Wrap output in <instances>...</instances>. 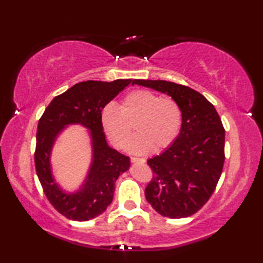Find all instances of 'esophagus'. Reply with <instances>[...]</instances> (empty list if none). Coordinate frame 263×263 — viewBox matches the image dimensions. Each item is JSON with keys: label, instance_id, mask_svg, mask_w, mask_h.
<instances>
[{"label": "esophagus", "instance_id": "34e87169", "mask_svg": "<svg viewBox=\"0 0 263 263\" xmlns=\"http://www.w3.org/2000/svg\"><path fill=\"white\" fill-rule=\"evenodd\" d=\"M130 160H131V163H144V159L137 158V157H131Z\"/></svg>", "mask_w": 263, "mask_h": 263}]
</instances>
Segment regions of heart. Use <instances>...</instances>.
<instances>
[{
    "instance_id": "1",
    "label": "heart",
    "mask_w": 263,
    "mask_h": 263,
    "mask_svg": "<svg viewBox=\"0 0 263 263\" xmlns=\"http://www.w3.org/2000/svg\"><path fill=\"white\" fill-rule=\"evenodd\" d=\"M100 121L106 136L116 148L124 149L136 123L137 135L128 149L143 155L153 149L159 153L176 140L182 125V110L174 99L160 98L148 90H135L122 100L120 108L114 104L104 107Z\"/></svg>"
}]
</instances>
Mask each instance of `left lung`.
<instances>
[{
	"instance_id": "left-lung-1",
	"label": "left lung",
	"mask_w": 263,
	"mask_h": 263,
	"mask_svg": "<svg viewBox=\"0 0 263 263\" xmlns=\"http://www.w3.org/2000/svg\"><path fill=\"white\" fill-rule=\"evenodd\" d=\"M139 85L167 93L180 105V135L163 154L147 163L153 178L146 199L164 217L185 218L199 211L214 193L225 161V128L203 95L165 80L136 79Z\"/></svg>"
}]
</instances>
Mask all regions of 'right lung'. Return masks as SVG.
<instances>
[{"label": "right lung", "mask_w": 263, "mask_h": 263, "mask_svg": "<svg viewBox=\"0 0 263 263\" xmlns=\"http://www.w3.org/2000/svg\"><path fill=\"white\" fill-rule=\"evenodd\" d=\"M131 79L111 82H79L55 97L38 122L35 166L48 201L68 219L87 221L102 215L113 201L115 182L128 170L130 158L106 142L100 114L111 99L131 83ZM81 124L89 130L93 161L79 192L65 194L53 181L50 153L57 136L65 126Z\"/></svg>", "instance_id": "right-lung-1"}]
</instances>
